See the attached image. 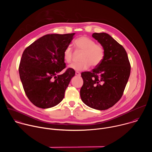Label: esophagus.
<instances>
[{"mask_svg": "<svg viewBox=\"0 0 152 152\" xmlns=\"http://www.w3.org/2000/svg\"><path fill=\"white\" fill-rule=\"evenodd\" d=\"M75 75H76V76H80V73L79 72H76Z\"/></svg>", "mask_w": 152, "mask_h": 152, "instance_id": "1", "label": "esophagus"}]
</instances>
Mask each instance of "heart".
Instances as JSON below:
<instances>
[{
	"mask_svg": "<svg viewBox=\"0 0 152 152\" xmlns=\"http://www.w3.org/2000/svg\"><path fill=\"white\" fill-rule=\"evenodd\" d=\"M75 45L77 50L82 51L81 61L70 66V68L76 71L88 69L90 65L92 67H97L102 62L104 56L103 47L96 42L92 39L86 37H80L75 41ZM64 61L67 63H71L73 58V49L70 46L65 49L63 53Z\"/></svg>",
	"mask_w": 152,
	"mask_h": 152,
	"instance_id": "obj_1",
	"label": "heart"
}]
</instances>
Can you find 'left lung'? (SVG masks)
I'll use <instances>...</instances> for the list:
<instances>
[{
    "mask_svg": "<svg viewBox=\"0 0 152 152\" xmlns=\"http://www.w3.org/2000/svg\"><path fill=\"white\" fill-rule=\"evenodd\" d=\"M92 37L103 47L104 56L91 72L81 73L83 84L80 95L86 105L106 110L123 96L131 73V65L124 48L111 35L102 32L94 33Z\"/></svg>",
    "mask_w": 152,
    "mask_h": 152,
    "instance_id": "1",
    "label": "left lung"
}]
</instances>
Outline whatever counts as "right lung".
<instances>
[{
  "instance_id": "right-lung-1",
  "label": "right lung",
  "mask_w": 152,
  "mask_h": 152,
  "mask_svg": "<svg viewBox=\"0 0 152 152\" xmlns=\"http://www.w3.org/2000/svg\"><path fill=\"white\" fill-rule=\"evenodd\" d=\"M75 33L48 34L25 49L19 65V75L24 91L36 106L47 109L59 104L75 71L65 68L64 51Z\"/></svg>"
}]
</instances>
